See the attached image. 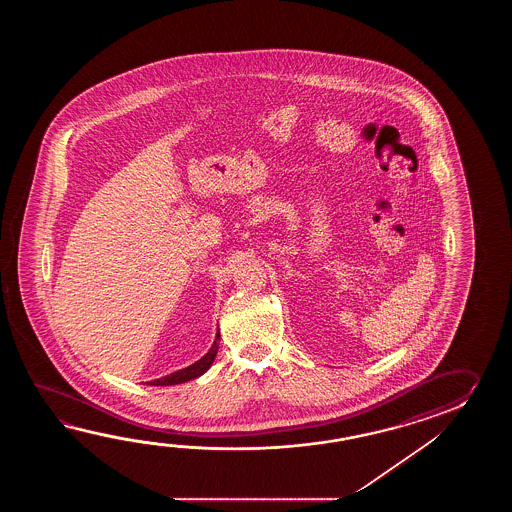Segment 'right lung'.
I'll return each mask as SVG.
<instances>
[{"instance_id": "add662e5", "label": "right lung", "mask_w": 512, "mask_h": 512, "mask_svg": "<svg viewBox=\"0 0 512 512\" xmlns=\"http://www.w3.org/2000/svg\"><path fill=\"white\" fill-rule=\"evenodd\" d=\"M219 335L214 340V346L210 348L207 355L203 357L201 360H197L196 364H192V366H188L185 370L175 371V373H170V375H166L163 379H157V381H152L150 384L152 386H172V384H181V382L192 381V379H196L199 375H203L205 371L212 366V362L216 359V353H218V344Z\"/></svg>"}]
</instances>
